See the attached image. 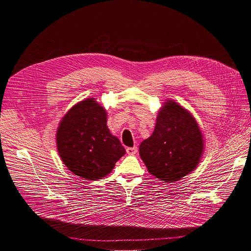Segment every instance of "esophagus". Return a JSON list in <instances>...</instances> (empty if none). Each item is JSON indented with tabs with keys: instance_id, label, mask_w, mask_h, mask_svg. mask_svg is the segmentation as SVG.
Masks as SVG:
<instances>
[{
	"instance_id": "1",
	"label": "esophagus",
	"mask_w": 251,
	"mask_h": 251,
	"mask_svg": "<svg viewBox=\"0 0 251 251\" xmlns=\"http://www.w3.org/2000/svg\"><path fill=\"white\" fill-rule=\"evenodd\" d=\"M137 151H138V149H137V147H133V148H126V153H127L128 155H135V154H137Z\"/></svg>"
}]
</instances>
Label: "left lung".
Segmentation results:
<instances>
[{"mask_svg": "<svg viewBox=\"0 0 251 251\" xmlns=\"http://www.w3.org/2000/svg\"><path fill=\"white\" fill-rule=\"evenodd\" d=\"M204 151L201 128L193 114L168 100L158 111L155 130L139 146L148 171L160 181L173 183L198 166Z\"/></svg>", "mask_w": 251, "mask_h": 251, "instance_id": "obj_1", "label": "left lung"}]
</instances>
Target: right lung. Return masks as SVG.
<instances>
[{
  "mask_svg": "<svg viewBox=\"0 0 251 251\" xmlns=\"http://www.w3.org/2000/svg\"><path fill=\"white\" fill-rule=\"evenodd\" d=\"M108 113L95 98H86L66 113L56 131V147L68 170L83 180L102 179L126 154L107 126Z\"/></svg>",
  "mask_w": 251,
  "mask_h": 251,
  "instance_id": "right-lung-1",
  "label": "right lung"
}]
</instances>
